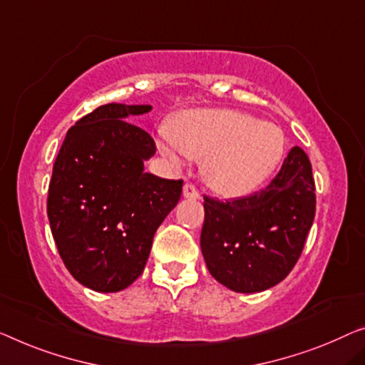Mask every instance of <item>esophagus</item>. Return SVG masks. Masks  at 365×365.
Listing matches in <instances>:
<instances>
[{"label":"esophagus","mask_w":365,"mask_h":365,"mask_svg":"<svg viewBox=\"0 0 365 365\" xmlns=\"http://www.w3.org/2000/svg\"><path fill=\"white\" fill-rule=\"evenodd\" d=\"M183 197L190 198V200H198L200 198V190L195 187L193 183H185Z\"/></svg>","instance_id":"34e87169"}]
</instances>
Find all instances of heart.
Masks as SVG:
<instances>
[{"instance_id": "1", "label": "heart", "mask_w": 365, "mask_h": 365, "mask_svg": "<svg viewBox=\"0 0 365 365\" xmlns=\"http://www.w3.org/2000/svg\"><path fill=\"white\" fill-rule=\"evenodd\" d=\"M173 160H203L208 185L225 197L254 192L284 159V130L235 110H192L160 143Z\"/></svg>"}]
</instances>
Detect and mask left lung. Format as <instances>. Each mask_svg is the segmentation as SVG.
Here are the masks:
<instances>
[{"instance_id": "left-lung-1", "label": "left lung", "mask_w": 365, "mask_h": 365, "mask_svg": "<svg viewBox=\"0 0 365 365\" xmlns=\"http://www.w3.org/2000/svg\"><path fill=\"white\" fill-rule=\"evenodd\" d=\"M201 252L230 290L255 293L280 284L300 259L317 211L314 178L300 148L260 192L235 200L205 195Z\"/></svg>"}]
</instances>
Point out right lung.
<instances>
[{"label": "right lung", "instance_id": "right-lung-1", "mask_svg": "<svg viewBox=\"0 0 365 365\" xmlns=\"http://www.w3.org/2000/svg\"><path fill=\"white\" fill-rule=\"evenodd\" d=\"M149 105L110 103L68 129L48 183L47 216L65 267L95 292H119L143 274L152 239L183 180L144 172L149 133L128 121Z\"/></svg>", "mask_w": 365, "mask_h": 365}]
</instances>
